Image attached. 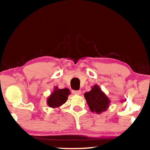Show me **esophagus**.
<instances>
[{
	"mask_svg": "<svg viewBox=\"0 0 150 150\" xmlns=\"http://www.w3.org/2000/svg\"><path fill=\"white\" fill-rule=\"evenodd\" d=\"M72 93L75 95H81V91H72Z\"/></svg>",
	"mask_w": 150,
	"mask_h": 150,
	"instance_id": "34e87169",
	"label": "esophagus"
}]
</instances>
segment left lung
<instances>
[{
  "label": "left lung",
  "mask_w": 150,
  "mask_h": 150,
  "mask_svg": "<svg viewBox=\"0 0 150 150\" xmlns=\"http://www.w3.org/2000/svg\"><path fill=\"white\" fill-rule=\"evenodd\" d=\"M84 96L91 111L96 114H101L109 107L110 99L98 85L91 87V89L85 93Z\"/></svg>",
  "instance_id": "1"
}]
</instances>
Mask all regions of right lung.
I'll list each match as a JSON object with an SVG mask.
<instances>
[{
    "instance_id": "add662e5",
    "label": "right lung",
    "mask_w": 150,
    "mask_h": 150,
    "mask_svg": "<svg viewBox=\"0 0 150 150\" xmlns=\"http://www.w3.org/2000/svg\"><path fill=\"white\" fill-rule=\"evenodd\" d=\"M71 93L67 88L59 89L56 86L53 91L47 98V104L49 107L56 108L60 107L67 100V97Z\"/></svg>"
}]
</instances>
